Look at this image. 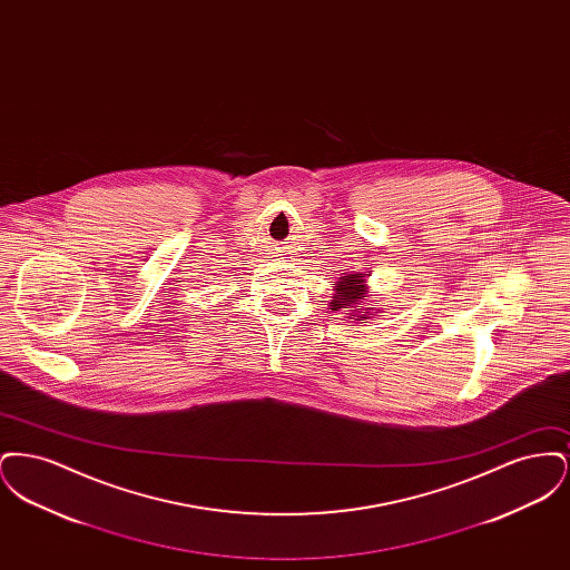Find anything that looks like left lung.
<instances>
[{
  "label": "left lung",
  "instance_id": "8db88e82",
  "mask_svg": "<svg viewBox=\"0 0 570 570\" xmlns=\"http://www.w3.org/2000/svg\"><path fill=\"white\" fill-rule=\"evenodd\" d=\"M367 275L370 273L354 272L337 277V282L333 286L335 295L328 301V309H333V312L344 309L348 314L346 318H353L356 325H361V321L376 318L382 309L365 305V297L370 295Z\"/></svg>",
  "mask_w": 570,
  "mask_h": 570
}]
</instances>
